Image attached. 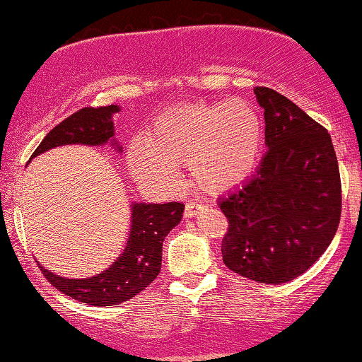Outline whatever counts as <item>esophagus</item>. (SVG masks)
<instances>
[{"mask_svg":"<svg viewBox=\"0 0 362 362\" xmlns=\"http://www.w3.org/2000/svg\"><path fill=\"white\" fill-rule=\"evenodd\" d=\"M202 209H204V206L199 204V202H189V204L185 206V218H194V216H197Z\"/></svg>","mask_w":362,"mask_h":362,"instance_id":"1","label":"esophagus"}]
</instances>
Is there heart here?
<instances>
[{
  "mask_svg": "<svg viewBox=\"0 0 362 362\" xmlns=\"http://www.w3.org/2000/svg\"><path fill=\"white\" fill-rule=\"evenodd\" d=\"M264 122L248 103H187L158 115L144 139L129 144L127 165L136 180L173 192L187 163L194 184L219 194L243 184L259 167Z\"/></svg>",
  "mask_w": 362,
  "mask_h": 362,
  "instance_id": "heart-1",
  "label": "heart"
}]
</instances>
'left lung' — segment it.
<instances>
[{"instance_id":"left-lung-1","label":"left lung","mask_w":362,"mask_h":362,"mask_svg":"<svg viewBox=\"0 0 362 362\" xmlns=\"http://www.w3.org/2000/svg\"><path fill=\"white\" fill-rule=\"evenodd\" d=\"M253 93L269 149L255 175L219 199L230 223L223 262L250 281L282 284L308 271L335 236L339 163L327 129L296 103L265 86Z\"/></svg>"}]
</instances>
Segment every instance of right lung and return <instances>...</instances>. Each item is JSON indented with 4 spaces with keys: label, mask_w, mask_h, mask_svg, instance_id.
<instances>
[{
    "label": "right lung",
    "mask_w": 362,
    "mask_h": 362,
    "mask_svg": "<svg viewBox=\"0 0 362 362\" xmlns=\"http://www.w3.org/2000/svg\"><path fill=\"white\" fill-rule=\"evenodd\" d=\"M119 110V105L98 107V109L85 107L78 110L45 136L32 158L64 144L103 146L110 143L112 148L120 153L122 148L115 139L114 120H112ZM184 209L185 206L180 202H167V204L132 202L131 228H129L126 247L115 262H112L110 267L97 276L69 279V277L56 276L39 264L40 271L54 288L80 303H88L93 306H114L131 300L144 288H148L160 274L163 240L180 223Z\"/></svg>",
    "instance_id": "right-lung-1"
}]
</instances>
